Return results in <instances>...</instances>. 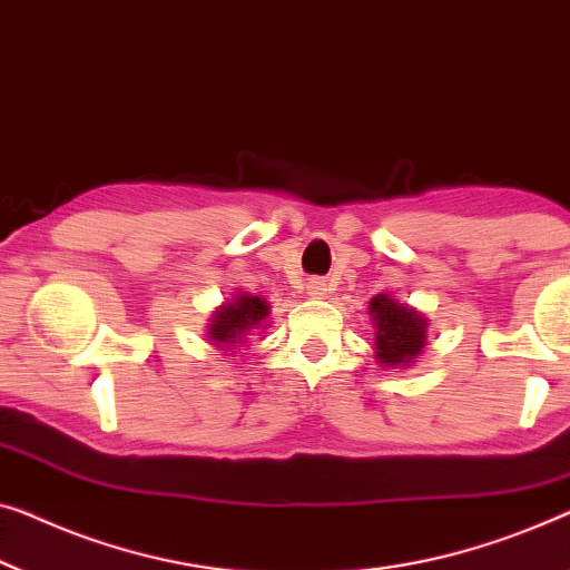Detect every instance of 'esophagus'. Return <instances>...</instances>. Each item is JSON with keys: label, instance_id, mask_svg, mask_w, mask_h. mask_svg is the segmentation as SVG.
<instances>
[{"label": "esophagus", "instance_id": "obj_1", "mask_svg": "<svg viewBox=\"0 0 570 570\" xmlns=\"http://www.w3.org/2000/svg\"><path fill=\"white\" fill-rule=\"evenodd\" d=\"M327 292H330V284L325 282V278H309L307 296H312V299H325Z\"/></svg>", "mask_w": 570, "mask_h": 570}]
</instances>
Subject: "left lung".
I'll list each match as a JSON object with an SVG mask.
<instances>
[{"label":"left lung","instance_id":"left-lung-1","mask_svg":"<svg viewBox=\"0 0 570 570\" xmlns=\"http://www.w3.org/2000/svg\"><path fill=\"white\" fill-rule=\"evenodd\" d=\"M371 325L376 330V363L381 368H410L428 345L430 320L417 307L394 299L392 294H376L368 302Z\"/></svg>","mask_w":570,"mask_h":570}]
</instances>
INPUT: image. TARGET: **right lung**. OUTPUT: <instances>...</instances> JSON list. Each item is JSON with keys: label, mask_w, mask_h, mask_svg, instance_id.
I'll return each mask as SVG.
<instances>
[{"label": "right lung", "mask_w": 570, "mask_h": 570, "mask_svg": "<svg viewBox=\"0 0 570 570\" xmlns=\"http://www.w3.org/2000/svg\"><path fill=\"white\" fill-rule=\"evenodd\" d=\"M271 314L268 302L258 294L235 292L233 299L219 304L207 320V337L217 351L233 355L235 347L248 343V335L256 330H266V320Z\"/></svg>", "instance_id": "right-lung-1"}]
</instances>
